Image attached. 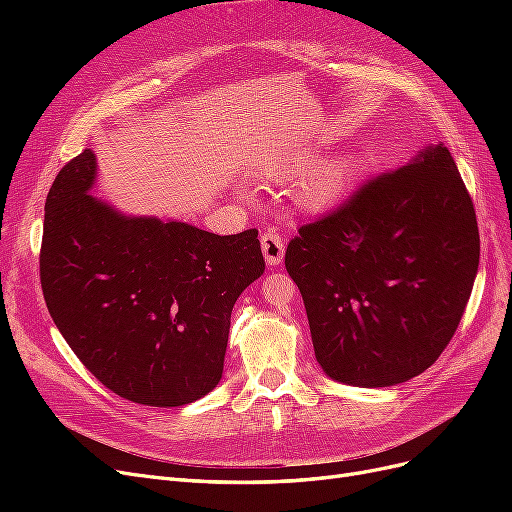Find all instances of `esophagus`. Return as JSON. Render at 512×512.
<instances>
[{"label":"esophagus","instance_id":"1","mask_svg":"<svg viewBox=\"0 0 512 512\" xmlns=\"http://www.w3.org/2000/svg\"><path fill=\"white\" fill-rule=\"evenodd\" d=\"M260 247H262V256H265L267 265L277 267L284 260V237L280 232L275 230H267L265 235L260 237Z\"/></svg>","mask_w":512,"mask_h":512}]
</instances>
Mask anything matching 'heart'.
<instances>
[{
    "label": "heart",
    "mask_w": 512,
    "mask_h": 512,
    "mask_svg": "<svg viewBox=\"0 0 512 512\" xmlns=\"http://www.w3.org/2000/svg\"><path fill=\"white\" fill-rule=\"evenodd\" d=\"M316 164V153L312 151H294L288 156L273 160L265 166L267 177H290L301 175L307 168ZM356 173V164L352 160H335L316 168L301 185V203L309 209H322L333 205L342 198L352 183Z\"/></svg>",
    "instance_id": "b5f03b06"
}]
</instances>
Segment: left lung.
Listing matches in <instances>:
<instances>
[{
  "instance_id": "1",
  "label": "left lung",
  "mask_w": 512,
  "mask_h": 512,
  "mask_svg": "<svg viewBox=\"0 0 512 512\" xmlns=\"http://www.w3.org/2000/svg\"><path fill=\"white\" fill-rule=\"evenodd\" d=\"M480 237L444 145L359 185L286 250L324 374L393 386L438 361L466 312Z\"/></svg>"
}]
</instances>
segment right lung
Segmentation results:
<instances>
[{
    "instance_id": "right-lung-1",
    "label": "right lung",
    "mask_w": 512,
    "mask_h": 512,
    "mask_svg": "<svg viewBox=\"0 0 512 512\" xmlns=\"http://www.w3.org/2000/svg\"><path fill=\"white\" fill-rule=\"evenodd\" d=\"M85 149L44 205L40 282L72 352L106 389L175 408L222 378L230 314L265 271L258 230L213 235L183 222L126 218L89 194Z\"/></svg>"
}]
</instances>
